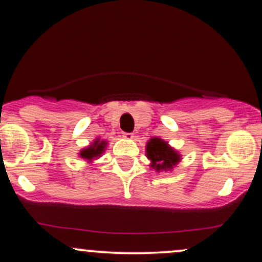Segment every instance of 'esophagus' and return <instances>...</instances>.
<instances>
[{
	"instance_id": "esophagus-1",
	"label": "esophagus",
	"mask_w": 262,
	"mask_h": 262,
	"mask_svg": "<svg viewBox=\"0 0 262 262\" xmlns=\"http://www.w3.org/2000/svg\"><path fill=\"white\" fill-rule=\"evenodd\" d=\"M123 138H124V139H127V140H132L134 138V134L133 133H124V134H123Z\"/></svg>"
}]
</instances>
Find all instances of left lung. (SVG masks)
Returning <instances> with one entry per match:
<instances>
[{"instance_id":"obj_1","label":"left lung","mask_w":262,"mask_h":262,"mask_svg":"<svg viewBox=\"0 0 262 262\" xmlns=\"http://www.w3.org/2000/svg\"><path fill=\"white\" fill-rule=\"evenodd\" d=\"M145 155L150 161V170L158 173L172 171L182 160L181 152L171 146L169 141L159 137H152L146 141Z\"/></svg>"}]
</instances>
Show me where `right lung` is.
Returning a JSON list of instances; mask_svg holds the SVG:
<instances>
[{"label":"right lung","mask_w":262,"mask_h":262,"mask_svg":"<svg viewBox=\"0 0 262 262\" xmlns=\"http://www.w3.org/2000/svg\"><path fill=\"white\" fill-rule=\"evenodd\" d=\"M108 146V140L101 139L100 137L96 138L90 145L85 146L77 152V156H80L81 159H83L87 164H92L93 161L97 160L98 158H101L104 154V151L107 150Z\"/></svg>","instance_id":"add662e5"}]
</instances>
